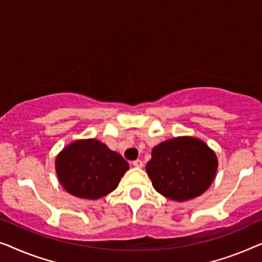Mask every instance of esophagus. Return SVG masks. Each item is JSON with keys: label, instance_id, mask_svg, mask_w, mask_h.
<instances>
[{"label": "esophagus", "instance_id": "obj_1", "mask_svg": "<svg viewBox=\"0 0 262 262\" xmlns=\"http://www.w3.org/2000/svg\"><path fill=\"white\" fill-rule=\"evenodd\" d=\"M133 165H134L135 167H139V168H141L142 166H143V163L140 159H136V160H134L133 161Z\"/></svg>", "mask_w": 262, "mask_h": 262}]
</instances>
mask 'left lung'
I'll list each match as a JSON object with an SVG mask.
<instances>
[{
    "label": "left lung",
    "mask_w": 262,
    "mask_h": 262,
    "mask_svg": "<svg viewBox=\"0 0 262 262\" xmlns=\"http://www.w3.org/2000/svg\"><path fill=\"white\" fill-rule=\"evenodd\" d=\"M217 167L216 153L203 140L177 136L154 147L146 171L160 194L171 201L185 202L209 189Z\"/></svg>",
    "instance_id": "8db88e82"
}]
</instances>
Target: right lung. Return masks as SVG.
I'll use <instances>...</instances> for the list:
<instances>
[{"mask_svg":"<svg viewBox=\"0 0 262 262\" xmlns=\"http://www.w3.org/2000/svg\"><path fill=\"white\" fill-rule=\"evenodd\" d=\"M54 165L66 192L84 200H98L113 192L129 169L121 154L96 139L72 141L58 154Z\"/></svg>","mask_w":262,"mask_h":262,"instance_id":"1","label":"right lung"}]
</instances>
